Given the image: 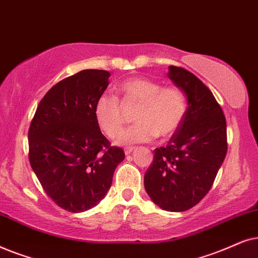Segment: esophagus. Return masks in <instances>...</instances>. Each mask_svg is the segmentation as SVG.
<instances>
[{
	"instance_id": "1",
	"label": "esophagus",
	"mask_w": 258,
	"mask_h": 258,
	"mask_svg": "<svg viewBox=\"0 0 258 258\" xmlns=\"http://www.w3.org/2000/svg\"><path fill=\"white\" fill-rule=\"evenodd\" d=\"M133 151H135V147H126V149H125V154H126V156H128V154L132 153Z\"/></svg>"
}]
</instances>
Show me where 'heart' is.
Segmentation results:
<instances>
[{
	"label": "heart",
	"mask_w": 258,
	"mask_h": 258,
	"mask_svg": "<svg viewBox=\"0 0 258 258\" xmlns=\"http://www.w3.org/2000/svg\"><path fill=\"white\" fill-rule=\"evenodd\" d=\"M126 105H139L135 114V126L121 133L119 145L149 143L169 138L179 128L187 111L186 97L178 87H163L159 82L146 78H133L119 86ZM94 116L100 128L109 138L121 132L125 116L118 98L102 94L94 105Z\"/></svg>",
	"instance_id": "b5f03b06"
}]
</instances>
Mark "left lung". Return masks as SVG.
<instances>
[{
	"label": "left lung",
	"mask_w": 258,
	"mask_h": 258,
	"mask_svg": "<svg viewBox=\"0 0 258 258\" xmlns=\"http://www.w3.org/2000/svg\"><path fill=\"white\" fill-rule=\"evenodd\" d=\"M169 77L187 99V111L166 146L154 150L145 190L163 210L181 212L210 191L228 151L226 120L211 91L195 74L170 66Z\"/></svg>",
	"instance_id": "8db88e82"
}]
</instances>
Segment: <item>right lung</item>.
I'll list each match as a JSON object with an SVG mask.
<instances>
[{"label":"right lung","instance_id":"right-lung-1","mask_svg":"<svg viewBox=\"0 0 258 258\" xmlns=\"http://www.w3.org/2000/svg\"><path fill=\"white\" fill-rule=\"evenodd\" d=\"M107 71L84 70L53 86L37 106L28 131L29 161L43 190L70 212L95 207L125 158L111 146L94 116L108 86Z\"/></svg>","mask_w":258,"mask_h":258}]
</instances>
